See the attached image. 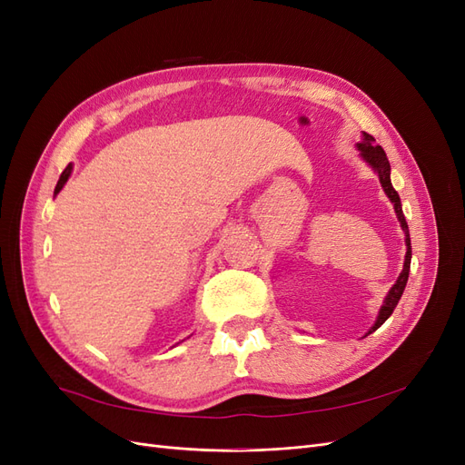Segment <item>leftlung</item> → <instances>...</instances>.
Returning <instances> with one entry per match:
<instances>
[{
  "label": "left lung",
  "instance_id": "1",
  "mask_svg": "<svg viewBox=\"0 0 465 465\" xmlns=\"http://www.w3.org/2000/svg\"><path fill=\"white\" fill-rule=\"evenodd\" d=\"M357 149H359V153H361V159H362L364 163H367V164L372 168V171L376 173V176H378V180H380V184H382V188H384V193L388 195L390 202L393 203V211H396V217H398L400 227H401V231H403V234H405V246H407L405 260H403V270H401L400 277L396 279V283H393L391 289L388 291L386 299H384L382 306H380V311H378L376 322L372 323V328H371L367 333H364V337H367L369 333L376 331V330H378L380 326H382V323L391 316L393 308L398 306V302H400V299H401V294H403L405 285H407V277H410V265H411V238H410V227H407V221H405V215H403V211H401V200H400L398 192L393 190V186H391V180H390V161H388V157H386L384 149L380 147V145H376L374 137L369 135V134H364V132H362L361 143H357Z\"/></svg>",
  "mask_w": 465,
  "mask_h": 465
}]
</instances>
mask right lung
<instances>
[{"mask_svg": "<svg viewBox=\"0 0 465 465\" xmlns=\"http://www.w3.org/2000/svg\"><path fill=\"white\" fill-rule=\"evenodd\" d=\"M72 173H74V164L69 163L67 166H65V171L62 173V176H60V180H58V184H55V190H54V195H58L60 192H62V188L65 186V182L69 180V176H72Z\"/></svg>", "mask_w": 465, "mask_h": 465, "instance_id": "add662e5", "label": "right lung"}]
</instances>
